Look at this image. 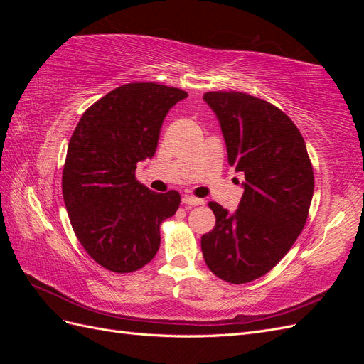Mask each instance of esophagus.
Masks as SVG:
<instances>
[{
  "instance_id": "esophagus-1",
  "label": "esophagus",
  "mask_w": 364,
  "mask_h": 364,
  "mask_svg": "<svg viewBox=\"0 0 364 364\" xmlns=\"http://www.w3.org/2000/svg\"><path fill=\"white\" fill-rule=\"evenodd\" d=\"M203 199H199V197H194V196H183L182 197V203H185L186 206H199L203 205Z\"/></svg>"
}]
</instances>
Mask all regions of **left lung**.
Wrapping results in <instances>:
<instances>
[{
  "label": "left lung",
  "instance_id": "1",
  "mask_svg": "<svg viewBox=\"0 0 364 364\" xmlns=\"http://www.w3.org/2000/svg\"><path fill=\"white\" fill-rule=\"evenodd\" d=\"M226 142L228 162L245 174L238 209L215 202V226L202 237L206 266L230 284L272 270L302 232L314 176L305 141L278 107L243 92H206Z\"/></svg>",
  "mask_w": 364,
  "mask_h": 364
}]
</instances>
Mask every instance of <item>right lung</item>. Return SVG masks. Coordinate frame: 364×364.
Listing matches in <instances>:
<instances>
[{
    "instance_id": "obj_1",
    "label": "right lung",
    "mask_w": 364,
    "mask_h": 364,
    "mask_svg": "<svg viewBox=\"0 0 364 364\" xmlns=\"http://www.w3.org/2000/svg\"><path fill=\"white\" fill-rule=\"evenodd\" d=\"M186 97L158 83L123 85L87 109L70 139L63 202L82 246L107 270L144 267L159 249V225L178 211V191H151L135 170L155 155L165 115Z\"/></svg>"
}]
</instances>
